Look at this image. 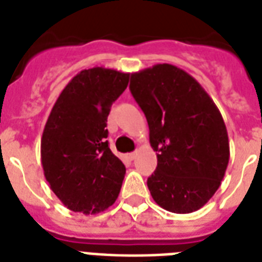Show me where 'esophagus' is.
<instances>
[{
    "instance_id": "esophagus-1",
    "label": "esophagus",
    "mask_w": 262,
    "mask_h": 262,
    "mask_svg": "<svg viewBox=\"0 0 262 262\" xmlns=\"http://www.w3.org/2000/svg\"><path fill=\"white\" fill-rule=\"evenodd\" d=\"M136 156H137V152H130V154H127L126 155V158L129 160H133L136 158Z\"/></svg>"
}]
</instances>
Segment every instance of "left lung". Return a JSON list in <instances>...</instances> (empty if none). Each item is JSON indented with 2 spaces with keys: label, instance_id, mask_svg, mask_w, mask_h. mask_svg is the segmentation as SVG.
I'll list each match as a JSON object with an SVG mask.
<instances>
[{
  "label": "left lung",
  "instance_id": "1",
  "mask_svg": "<svg viewBox=\"0 0 262 262\" xmlns=\"http://www.w3.org/2000/svg\"><path fill=\"white\" fill-rule=\"evenodd\" d=\"M129 88L158 152L147 181L152 199L174 213L197 211L219 189L230 159L219 108L194 77L170 63L132 73Z\"/></svg>",
  "mask_w": 262,
  "mask_h": 262
}]
</instances>
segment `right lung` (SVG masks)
<instances>
[{
	"label": "right lung",
	"mask_w": 262,
	"mask_h": 262,
	"mask_svg": "<svg viewBox=\"0 0 262 262\" xmlns=\"http://www.w3.org/2000/svg\"><path fill=\"white\" fill-rule=\"evenodd\" d=\"M130 73L96 67L68 83L45 125L40 159L46 181L73 212L95 215L118 197L126 168L107 141V117Z\"/></svg>",
	"instance_id": "add662e5"
}]
</instances>
